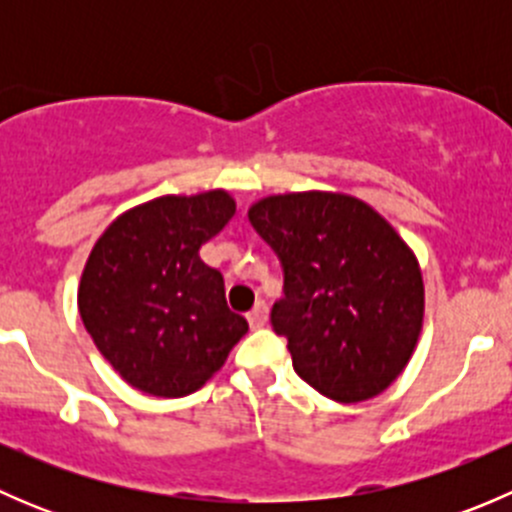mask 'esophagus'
I'll return each mask as SVG.
<instances>
[{
	"label": "esophagus",
	"mask_w": 512,
	"mask_h": 512,
	"mask_svg": "<svg viewBox=\"0 0 512 512\" xmlns=\"http://www.w3.org/2000/svg\"><path fill=\"white\" fill-rule=\"evenodd\" d=\"M247 322L252 329H260L267 324V304L262 299H257V304L252 307V312H247Z\"/></svg>",
	"instance_id": "esophagus-1"
}]
</instances>
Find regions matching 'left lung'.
Segmentation results:
<instances>
[{
    "mask_svg": "<svg viewBox=\"0 0 512 512\" xmlns=\"http://www.w3.org/2000/svg\"><path fill=\"white\" fill-rule=\"evenodd\" d=\"M247 218L282 262L270 319L294 371L339 404L389 389L423 324L421 267L399 232L364 200L322 190L270 195Z\"/></svg>",
    "mask_w": 512,
    "mask_h": 512,
    "instance_id": "1",
    "label": "left lung"
}]
</instances>
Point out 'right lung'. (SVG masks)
<instances>
[{"instance_id":"add662e5","label":"right lung","mask_w":512,"mask_h":512,"mask_svg":"<svg viewBox=\"0 0 512 512\" xmlns=\"http://www.w3.org/2000/svg\"><path fill=\"white\" fill-rule=\"evenodd\" d=\"M235 215L225 190L163 195L118 215L96 240L79 312L98 352L143 394L198 391L247 332L200 247Z\"/></svg>"}]
</instances>
